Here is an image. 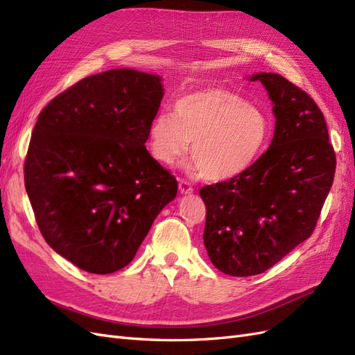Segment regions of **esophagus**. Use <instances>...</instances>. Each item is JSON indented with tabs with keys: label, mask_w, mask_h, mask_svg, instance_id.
Listing matches in <instances>:
<instances>
[{
	"label": "esophagus",
	"mask_w": 355,
	"mask_h": 355,
	"mask_svg": "<svg viewBox=\"0 0 355 355\" xmlns=\"http://www.w3.org/2000/svg\"><path fill=\"white\" fill-rule=\"evenodd\" d=\"M179 191L182 192V194H191V192L194 191V188L191 187V184H189L188 180L179 179Z\"/></svg>",
	"instance_id": "obj_1"
}]
</instances>
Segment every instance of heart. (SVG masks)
Masks as SVG:
<instances>
[{
    "label": "heart",
    "mask_w": 355,
    "mask_h": 355,
    "mask_svg": "<svg viewBox=\"0 0 355 355\" xmlns=\"http://www.w3.org/2000/svg\"><path fill=\"white\" fill-rule=\"evenodd\" d=\"M175 115L159 112L149 125V151L163 164L191 157L204 179L230 180L259 158L270 137L268 116L241 94L222 87L189 92Z\"/></svg>",
    "instance_id": "obj_1"
}]
</instances>
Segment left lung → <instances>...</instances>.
<instances>
[{
  "mask_svg": "<svg viewBox=\"0 0 355 355\" xmlns=\"http://www.w3.org/2000/svg\"><path fill=\"white\" fill-rule=\"evenodd\" d=\"M274 103L270 148L243 175L206 185L204 245L211 263L234 277L270 270L314 232L336 170L323 112L283 75L259 72Z\"/></svg>",
  "mask_w": 355,
  "mask_h": 355,
  "instance_id": "8db88e82",
  "label": "left lung"
}]
</instances>
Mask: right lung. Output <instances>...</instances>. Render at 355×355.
Wrapping results in <instances>:
<instances>
[{
    "mask_svg": "<svg viewBox=\"0 0 355 355\" xmlns=\"http://www.w3.org/2000/svg\"><path fill=\"white\" fill-rule=\"evenodd\" d=\"M158 75L111 69L73 84L40 112L25 188L42 237L92 274L133 261L178 180L145 142L163 99Z\"/></svg>",
    "mask_w": 355,
    "mask_h": 355,
    "instance_id": "1",
    "label": "right lung"
}]
</instances>
